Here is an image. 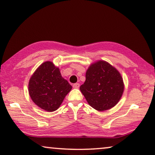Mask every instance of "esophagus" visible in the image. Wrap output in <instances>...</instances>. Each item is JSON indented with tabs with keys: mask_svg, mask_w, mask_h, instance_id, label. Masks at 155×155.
Returning a JSON list of instances; mask_svg holds the SVG:
<instances>
[{
	"mask_svg": "<svg viewBox=\"0 0 155 155\" xmlns=\"http://www.w3.org/2000/svg\"><path fill=\"white\" fill-rule=\"evenodd\" d=\"M80 86V84L78 83H76V84H73V88H78Z\"/></svg>",
	"mask_w": 155,
	"mask_h": 155,
	"instance_id": "esophagus-1",
	"label": "esophagus"
}]
</instances>
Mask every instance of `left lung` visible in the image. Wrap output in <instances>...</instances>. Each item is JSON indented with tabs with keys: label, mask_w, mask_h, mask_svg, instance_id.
<instances>
[{
	"label": "left lung",
	"mask_w": 155,
	"mask_h": 155,
	"mask_svg": "<svg viewBox=\"0 0 155 155\" xmlns=\"http://www.w3.org/2000/svg\"><path fill=\"white\" fill-rule=\"evenodd\" d=\"M80 90L87 102L97 111H105L118 103L124 85L120 73L103 60L91 64L86 73V81Z\"/></svg>",
	"instance_id": "left-lung-1"
}]
</instances>
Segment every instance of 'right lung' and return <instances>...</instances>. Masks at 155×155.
Segmentation results:
<instances>
[{"label":"right lung","mask_w":155,"mask_h":155,"mask_svg":"<svg viewBox=\"0 0 155 155\" xmlns=\"http://www.w3.org/2000/svg\"><path fill=\"white\" fill-rule=\"evenodd\" d=\"M71 86L62 77L60 69L47 61L39 66L29 82V93L37 106L47 112L58 110L71 90Z\"/></svg>","instance_id":"add662e5"}]
</instances>
